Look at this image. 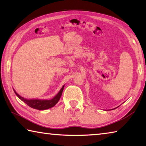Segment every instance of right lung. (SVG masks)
Instances as JSON below:
<instances>
[{
    "label": "right lung",
    "instance_id": "add662e5",
    "mask_svg": "<svg viewBox=\"0 0 146 146\" xmlns=\"http://www.w3.org/2000/svg\"><path fill=\"white\" fill-rule=\"evenodd\" d=\"M64 86H62V88H61L60 91H59L58 93L55 96V97L52 98V99L49 100H38V99L28 100L23 97H22L21 96H20L15 90H14V92L20 99L23 100L24 102H25L27 105L29 106V107H31L33 109H36V110H47V109L52 108L54 106H55L56 104V103H57L58 102V100H60V98L61 97L62 93V91L64 90Z\"/></svg>",
    "mask_w": 146,
    "mask_h": 146
}]
</instances>
